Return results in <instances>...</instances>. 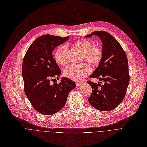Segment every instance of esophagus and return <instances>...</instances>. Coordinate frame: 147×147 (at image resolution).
Instances as JSON below:
<instances>
[{
	"label": "esophagus",
	"instance_id": "esophagus-1",
	"mask_svg": "<svg viewBox=\"0 0 147 147\" xmlns=\"http://www.w3.org/2000/svg\"><path fill=\"white\" fill-rule=\"evenodd\" d=\"M81 84H82V82H76V85H77V86H80Z\"/></svg>",
	"mask_w": 147,
	"mask_h": 147
}]
</instances>
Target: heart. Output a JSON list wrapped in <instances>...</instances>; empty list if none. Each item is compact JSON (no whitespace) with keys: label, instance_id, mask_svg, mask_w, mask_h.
<instances>
[{"label":"heart","instance_id":"heart-1","mask_svg":"<svg viewBox=\"0 0 147 147\" xmlns=\"http://www.w3.org/2000/svg\"><path fill=\"white\" fill-rule=\"evenodd\" d=\"M72 46L81 53V61H85L92 65L98 64L103 55L102 47L99 45H92L90 41L85 39L78 40L72 44ZM55 60L61 66H65L69 63L67 47L65 45L59 46L54 54ZM91 71L90 67L85 63L70 65L63 70V75L75 81L83 80Z\"/></svg>","mask_w":147,"mask_h":147}]
</instances>
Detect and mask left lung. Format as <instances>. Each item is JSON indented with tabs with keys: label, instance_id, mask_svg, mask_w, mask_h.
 Listing matches in <instances>:
<instances>
[{
	"label": "left lung",
	"instance_id": "obj_1",
	"mask_svg": "<svg viewBox=\"0 0 147 147\" xmlns=\"http://www.w3.org/2000/svg\"><path fill=\"white\" fill-rule=\"evenodd\" d=\"M97 36L102 41V58L90 78H99L101 82L90 81L92 92L88 102L94 109L108 111L116 108L123 100L129 83L128 61L119 42L105 31H94L85 36Z\"/></svg>",
	"mask_w": 147,
	"mask_h": 147
}]
</instances>
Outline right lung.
Here are the masks:
<instances>
[{
  "mask_svg": "<svg viewBox=\"0 0 147 147\" xmlns=\"http://www.w3.org/2000/svg\"><path fill=\"white\" fill-rule=\"evenodd\" d=\"M68 38L69 36L42 35L30 45L23 60L25 93L33 108L43 115L59 111L66 104L69 92L76 86L74 81L66 77H62L59 84H50L51 78L59 79L61 73L53 51Z\"/></svg>",
  "mask_w": 147,
  "mask_h": 147,
  "instance_id": "1",
  "label": "right lung"
}]
</instances>
